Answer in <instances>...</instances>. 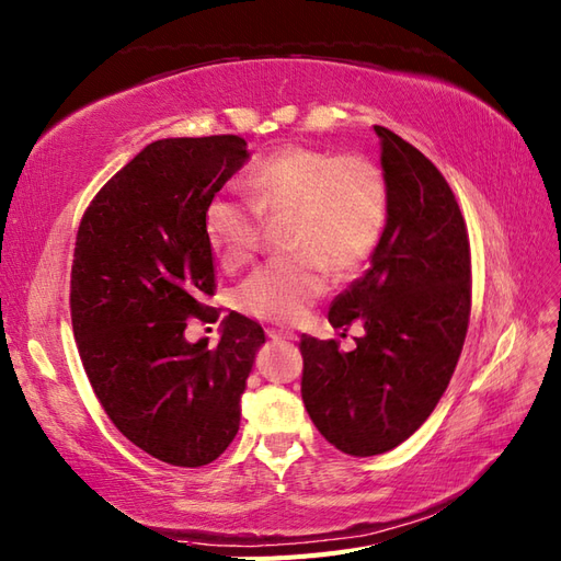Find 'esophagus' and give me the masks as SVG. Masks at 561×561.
Returning <instances> with one entry per match:
<instances>
[{"label":"esophagus","mask_w":561,"mask_h":561,"mask_svg":"<svg viewBox=\"0 0 561 561\" xmlns=\"http://www.w3.org/2000/svg\"><path fill=\"white\" fill-rule=\"evenodd\" d=\"M267 336L272 342H291L294 340V334L284 332V330H267Z\"/></svg>","instance_id":"34e87169"}]
</instances>
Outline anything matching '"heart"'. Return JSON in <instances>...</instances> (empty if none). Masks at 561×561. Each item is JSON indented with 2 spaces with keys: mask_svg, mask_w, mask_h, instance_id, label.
<instances>
[{
  "mask_svg": "<svg viewBox=\"0 0 561 561\" xmlns=\"http://www.w3.org/2000/svg\"><path fill=\"white\" fill-rule=\"evenodd\" d=\"M245 198L217 193L203 227L221 265L237 270L255 255L263 217L286 215L284 245L245 277L233 304L255 320L294 322L328 289V272L351 277L368 263L389 217L385 172L366 154L286 146L243 179Z\"/></svg>",
  "mask_w": 561,
  "mask_h": 561,
  "instance_id": "b5f03b06",
  "label": "heart"
}]
</instances>
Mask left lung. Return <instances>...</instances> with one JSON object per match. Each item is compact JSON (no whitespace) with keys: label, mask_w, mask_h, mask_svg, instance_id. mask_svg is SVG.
I'll use <instances>...</instances> for the list:
<instances>
[{"label":"left lung","mask_w":561,"mask_h":561,"mask_svg":"<svg viewBox=\"0 0 561 561\" xmlns=\"http://www.w3.org/2000/svg\"><path fill=\"white\" fill-rule=\"evenodd\" d=\"M389 217L370 267L334 298L332 328L363 324L356 346L304 334L301 397L322 437L351 457L401 445L435 411L471 318V243L457 195L411 142L385 126Z\"/></svg>","instance_id":"1"}]
</instances>
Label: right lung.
I'll return each instance as SVG.
<instances>
[{"instance_id":"right-lung-1","label":"right lung","mask_w":561,"mask_h":561,"mask_svg":"<svg viewBox=\"0 0 561 561\" xmlns=\"http://www.w3.org/2000/svg\"><path fill=\"white\" fill-rule=\"evenodd\" d=\"M245 158L241 136L154 140L95 193L76 233L69 306L90 387L126 439L172 466L231 445L265 342L241 312L213 348L184 340L191 318H219L203 213Z\"/></svg>"}]
</instances>
